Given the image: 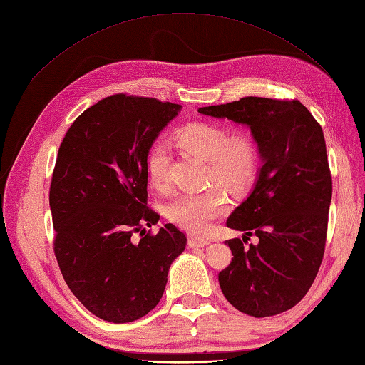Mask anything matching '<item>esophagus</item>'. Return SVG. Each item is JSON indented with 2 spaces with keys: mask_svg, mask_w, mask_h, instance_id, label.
<instances>
[{
  "mask_svg": "<svg viewBox=\"0 0 365 365\" xmlns=\"http://www.w3.org/2000/svg\"><path fill=\"white\" fill-rule=\"evenodd\" d=\"M210 243L209 238H201V237H190L189 238V246L190 247H204Z\"/></svg>",
  "mask_w": 365,
  "mask_h": 365,
  "instance_id": "34e87169",
  "label": "esophagus"
}]
</instances>
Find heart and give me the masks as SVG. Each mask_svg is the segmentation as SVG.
I'll return each mask as SVG.
<instances>
[{"mask_svg": "<svg viewBox=\"0 0 365 365\" xmlns=\"http://www.w3.org/2000/svg\"><path fill=\"white\" fill-rule=\"evenodd\" d=\"M176 140L182 148L206 158L209 182L225 185L232 193H242L255 181L262 164V148L251 131L227 130L217 123L192 122L176 131ZM170 152L164 140H155L145 155L150 184L165 189L168 184ZM227 209V197L218 185L202 192L182 193L168 204L167 215L176 226L190 234H204Z\"/></svg>", "mask_w": 365, "mask_h": 365, "instance_id": "b5f03b06", "label": "heart"}]
</instances>
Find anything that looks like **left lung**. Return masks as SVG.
I'll return each instance as SVG.
<instances>
[{
	"instance_id": "left-lung-1",
	"label": "left lung",
	"mask_w": 365,
	"mask_h": 365,
	"mask_svg": "<svg viewBox=\"0 0 365 365\" xmlns=\"http://www.w3.org/2000/svg\"><path fill=\"white\" fill-rule=\"evenodd\" d=\"M198 111L250 127L264 161L226 223L259 243L226 240L234 259L218 274L220 288L245 314H280L305 297L324 259L333 181L322 127L296 99L242 97Z\"/></svg>"
}]
</instances>
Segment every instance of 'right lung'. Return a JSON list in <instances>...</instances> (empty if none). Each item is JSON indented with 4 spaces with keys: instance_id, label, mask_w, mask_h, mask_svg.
Listing matches in <instances>:
<instances>
[{
    "instance_id": "add662e5",
    "label": "right lung",
    "mask_w": 365,
    "mask_h": 365,
    "mask_svg": "<svg viewBox=\"0 0 365 365\" xmlns=\"http://www.w3.org/2000/svg\"><path fill=\"white\" fill-rule=\"evenodd\" d=\"M180 108L114 94L80 114L60 144L49 189L54 254L73 294L103 321L150 313L187 242L170 223L156 235L144 229L159 220L147 206V150Z\"/></svg>"
}]
</instances>
